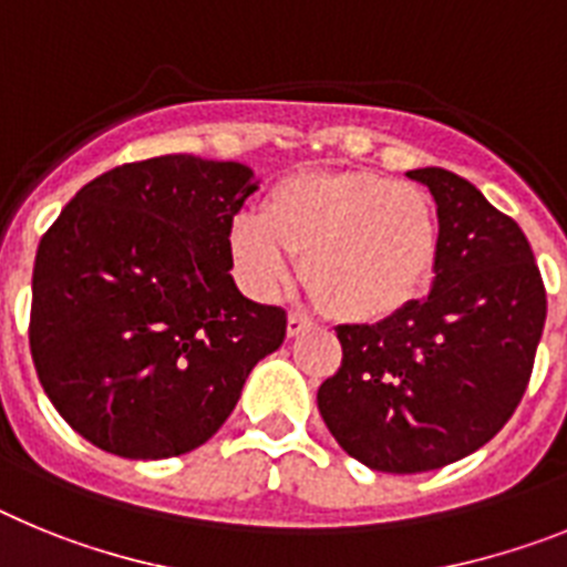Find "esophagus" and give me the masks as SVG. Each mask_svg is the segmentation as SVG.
<instances>
[{
  "instance_id": "esophagus-1",
  "label": "esophagus",
  "mask_w": 567,
  "mask_h": 567,
  "mask_svg": "<svg viewBox=\"0 0 567 567\" xmlns=\"http://www.w3.org/2000/svg\"><path fill=\"white\" fill-rule=\"evenodd\" d=\"M308 328H311V319L299 317V313H290V317H288V337L290 339L299 337V333H305Z\"/></svg>"
}]
</instances>
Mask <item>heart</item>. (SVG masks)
<instances>
[{
  "label": "heart",
  "mask_w": 567,
  "mask_h": 567,
  "mask_svg": "<svg viewBox=\"0 0 567 567\" xmlns=\"http://www.w3.org/2000/svg\"><path fill=\"white\" fill-rule=\"evenodd\" d=\"M236 277L274 297L299 274L331 317L371 324L405 311L431 282L440 254L433 199L413 182L377 171H308L277 182L259 216L228 230Z\"/></svg>",
  "instance_id": "b5f03b06"
}]
</instances>
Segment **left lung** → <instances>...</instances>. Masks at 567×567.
<instances>
[{
    "label": "left lung",
    "mask_w": 567,
    "mask_h": 567,
    "mask_svg": "<svg viewBox=\"0 0 567 567\" xmlns=\"http://www.w3.org/2000/svg\"><path fill=\"white\" fill-rule=\"evenodd\" d=\"M408 176L436 199L433 285L377 324H339L342 365L317 405L348 456L385 474L436 471L514 416L543 337V274L519 225L445 167Z\"/></svg>",
    "instance_id": "1"
}]
</instances>
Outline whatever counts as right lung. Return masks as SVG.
<instances>
[{
	"label": "right lung",
	"mask_w": 567,
	"mask_h": 567,
	"mask_svg": "<svg viewBox=\"0 0 567 567\" xmlns=\"http://www.w3.org/2000/svg\"><path fill=\"white\" fill-rule=\"evenodd\" d=\"M256 190L239 162L171 154L91 179L33 265V365L59 416L125 460L208 442L288 313L230 277L228 230Z\"/></svg>",
	"instance_id": "obj_1"
}]
</instances>
